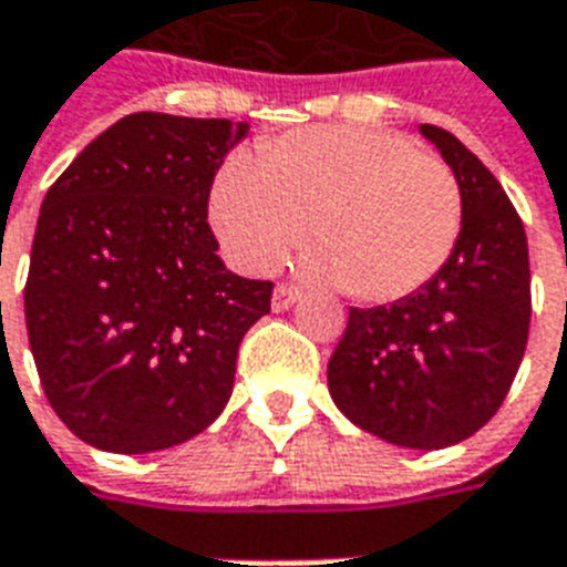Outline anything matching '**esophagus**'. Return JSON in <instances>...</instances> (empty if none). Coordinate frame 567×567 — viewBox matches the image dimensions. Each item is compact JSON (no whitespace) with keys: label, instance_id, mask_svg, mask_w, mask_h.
<instances>
[{"label":"esophagus","instance_id":"esophagus-1","mask_svg":"<svg viewBox=\"0 0 567 567\" xmlns=\"http://www.w3.org/2000/svg\"><path fill=\"white\" fill-rule=\"evenodd\" d=\"M299 299H301L299 287L278 284V287H275V296H271V308H275V311H289V308H292Z\"/></svg>","mask_w":567,"mask_h":567}]
</instances>
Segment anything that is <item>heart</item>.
Returning <instances> with one entry per match:
<instances>
[{
	"instance_id": "b5f03b06",
	"label": "heart",
	"mask_w": 567,
	"mask_h": 567,
	"mask_svg": "<svg viewBox=\"0 0 567 567\" xmlns=\"http://www.w3.org/2000/svg\"><path fill=\"white\" fill-rule=\"evenodd\" d=\"M210 226L235 266L268 271L308 235L313 275L359 301H399L444 268L462 233L456 175L404 135L311 126L254 159L235 156L210 189Z\"/></svg>"
}]
</instances>
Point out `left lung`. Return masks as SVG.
<instances>
[{
	"mask_svg": "<svg viewBox=\"0 0 567 567\" xmlns=\"http://www.w3.org/2000/svg\"><path fill=\"white\" fill-rule=\"evenodd\" d=\"M462 189L453 254L411 296L350 308L329 359L338 411L390 444L441 450L489 423L523 362L532 320L528 244L502 184L441 126H420Z\"/></svg>",
	"mask_w": 567,
	"mask_h": 567,
	"instance_id": "obj_1",
	"label": "left lung"
}]
</instances>
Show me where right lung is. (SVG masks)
Instances as JSON below:
<instances>
[{"label": "right lung", "mask_w": 567, "mask_h": 567, "mask_svg": "<svg viewBox=\"0 0 567 567\" xmlns=\"http://www.w3.org/2000/svg\"><path fill=\"white\" fill-rule=\"evenodd\" d=\"M247 123L138 111L74 156L41 202L23 289L48 402L109 453H153L205 432L233 395L271 280L217 256L208 196Z\"/></svg>", "instance_id": "add662e5"}]
</instances>
